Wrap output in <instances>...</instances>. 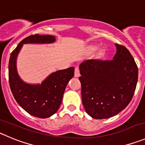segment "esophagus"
I'll return each instance as SVG.
<instances>
[{"instance_id": "obj_1", "label": "esophagus", "mask_w": 145, "mask_h": 145, "mask_svg": "<svg viewBox=\"0 0 145 145\" xmlns=\"http://www.w3.org/2000/svg\"><path fill=\"white\" fill-rule=\"evenodd\" d=\"M80 75V69L78 66H76L75 67V77H79Z\"/></svg>"}]
</instances>
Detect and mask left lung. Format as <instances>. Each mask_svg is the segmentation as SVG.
<instances>
[{
  "instance_id": "8db88e82",
  "label": "left lung",
  "mask_w": 145,
  "mask_h": 145,
  "mask_svg": "<svg viewBox=\"0 0 145 145\" xmlns=\"http://www.w3.org/2000/svg\"><path fill=\"white\" fill-rule=\"evenodd\" d=\"M111 60L89 59L80 65L82 101L96 119L112 117L128 106L135 94L138 67L125 46L116 44Z\"/></svg>"
}]
</instances>
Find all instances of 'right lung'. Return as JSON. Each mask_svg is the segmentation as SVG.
<instances>
[{
	"instance_id": "add662e5",
	"label": "right lung",
	"mask_w": 145,
	"mask_h": 145,
	"mask_svg": "<svg viewBox=\"0 0 145 145\" xmlns=\"http://www.w3.org/2000/svg\"><path fill=\"white\" fill-rule=\"evenodd\" d=\"M54 41L55 37L51 35L29 36L18 44L9 59L8 81L14 99L26 112L42 119L50 117L59 109L66 86L74 76L75 68L71 67L55 72L41 85H29L18 77L16 59L23 44L51 43Z\"/></svg>"
}]
</instances>
